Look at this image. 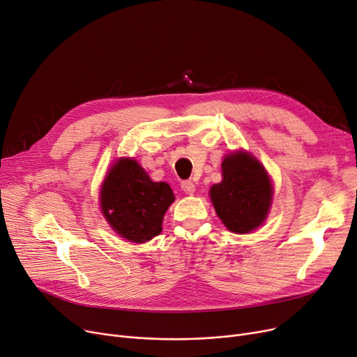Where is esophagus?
<instances>
[{
  "instance_id": "esophagus-1",
  "label": "esophagus",
  "mask_w": 357,
  "mask_h": 357,
  "mask_svg": "<svg viewBox=\"0 0 357 357\" xmlns=\"http://www.w3.org/2000/svg\"><path fill=\"white\" fill-rule=\"evenodd\" d=\"M181 188H182V191H183L185 194L192 195V194L195 192V183H194L192 181H183V182L181 183Z\"/></svg>"
}]
</instances>
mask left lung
Masks as SVG:
<instances>
[{"label": "left lung", "mask_w": 357, "mask_h": 357, "mask_svg": "<svg viewBox=\"0 0 357 357\" xmlns=\"http://www.w3.org/2000/svg\"><path fill=\"white\" fill-rule=\"evenodd\" d=\"M222 181L211 186L217 215L230 231L249 233L265 221L272 199L269 176L253 156L238 152L222 162Z\"/></svg>", "instance_id": "obj_1"}]
</instances>
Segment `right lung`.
I'll return each instance as SVG.
<instances>
[{"mask_svg": "<svg viewBox=\"0 0 357 357\" xmlns=\"http://www.w3.org/2000/svg\"><path fill=\"white\" fill-rule=\"evenodd\" d=\"M171 186L150 181L133 159H120L105 178L101 207L109 226L135 243L152 240L162 231V220L174 202Z\"/></svg>", "mask_w": 357, "mask_h": 357, "instance_id": "1", "label": "right lung"}]
</instances>
